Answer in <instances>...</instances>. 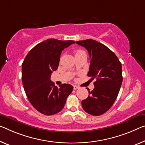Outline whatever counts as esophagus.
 Masks as SVG:
<instances>
[{
	"label": "esophagus",
	"mask_w": 145,
	"mask_h": 145,
	"mask_svg": "<svg viewBox=\"0 0 145 145\" xmlns=\"http://www.w3.org/2000/svg\"><path fill=\"white\" fill-rule=\"evenodd\" d=\"M73 88H74V90H76V89H79V87L77 86H74Z\"/></svg>",
	"instance_id": "34e87169"
}]
</instances>
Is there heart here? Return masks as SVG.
<instances>
[{
    "label": "heart",
    "instance_id": "heart-1",
    "mask_svg": "<svg viewBox=\"0 0 145 145\" xmlns=\"http://www.w3.org/2000/svg\"><path fill=\"white\" fill-rule=\"evenodd\" d=\"M84 52V51H82V50H77L76 52V54H77V53H79V52Z\"/></svg>",
    "mask_w": 145,
    "mask_h": 145
}]
</instances>
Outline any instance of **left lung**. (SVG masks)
<instances>
[{"mask_svg":"<svg viewBox=\"0 0 145 145\" xmlns=\"http://www.w3.org/2000/svg\"><path fill=\"white\" fill-rule=\"evenodd\" d=\"M76 43L88 50L91 58L88 76L96 79L93 90L87 88L89 96L82 101V108L89 114L99 116L112 106L119 94L122 82L121 63L112 51L95 40Z\"/></svg>","mask_w":145,"mask_h":145,"instance_id":"obj_1","label":"left lung"}]
</instances>
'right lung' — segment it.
<instances>
[{"label": "right lung", "mask_w": 145, "mask_h": 145, "mask_svg": "<svg viewBox=\"0 0 145 145\" xmlns=\"http://www.w3.org/2000/svg\"><path fill=\"white\" fill-rule=\"evenodd\" d=\"M74 41L48 39L37 44L26 55L22 64L23 85L28 101L42 114L52 115L63 108L72 86L63 84L58 88L50 80L56 71L62 50Z\"/></svg>", "instance_id": "add662e5"}]
</instances>
